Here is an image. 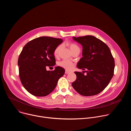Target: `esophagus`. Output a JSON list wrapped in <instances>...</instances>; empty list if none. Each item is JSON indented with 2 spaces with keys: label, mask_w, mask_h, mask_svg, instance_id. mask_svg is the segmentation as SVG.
<instances>
[{
  "label": "esophagus",
  "mask_w": 131,
  "mask_h": 131,
  "mask_svg": "<svg viewBox=\"0 0 131 131\" xmlns=\"http://www.w3.org/2000/svg\"><path fill=\"white\" fill-rule=\"evenodd\" d=\"M70 72L69 71H68V70H65V73L66 74H68V73H70Z\"/></svg>",
  "instance_id": "1"
}]
</instances>
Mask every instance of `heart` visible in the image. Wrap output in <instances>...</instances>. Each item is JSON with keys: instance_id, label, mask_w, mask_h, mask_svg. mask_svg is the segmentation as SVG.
I'll list each match as a JSON object with an SVG mask.
<instances>
[{"instance_id": "b5f03b06", "label": "heart", "mask_w": 131, "mask_h": 131, "mask_svg": "<svg viewBox=\"0 0 131 131\" xmlns=\"http://www.w3.org/2000/svg\"><path fill=\"white\" fill-rule=\"evenodd\" d=\"M67 45L69 48L71 52L75 49L79 48V47H78L77 45H76V44H74L73 43L68 42L67 43ZM61 49H62V46L61 45L58 46L57 48L55 49V50L54 51V55L55 56V57H58L59 53H60V51L61 50ZM59 65L61 67H62V68H64L66 70H71L73 68V67L74 66V64L72 62H71L69 61L64 60V61L61 62L59 63Z\"/></svg>"}]
</instances>
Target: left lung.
Returning <instances> with one entry per match:
<instances>
[{"instance_id":"left-lung-1","label":"left lung","mask_w":131,"mask_h":131,"mask_svg":"<svg viewBox=\"0 0 131 131\" xmlns=\"http://www.w3.org/2000/svg\"><path fill=\"white\" fill-rule=\"evenodd\" d=\"M72 39L82 46V58L77 66L87 71L85 76L74 72L77 78L72 86L81 95H96L106 88L113 77L114 58L109 47L94 36L73 37Z\"/></svg>"}]
</instances>
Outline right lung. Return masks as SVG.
<instances>
[{"label":"right lung","mask_w":131,"mask_h":131,"mask_svg":"<svg viewBox=\"0 0 131 131\" xmlns=\"http://www.w3.org/2000/svg\"><path fill=\"white\" fill-rule=\"evenodd\" d=\"M63 42L62 39L41 37L28 42L18 60L19 76L24 88L36 96H46L54 90L65 69L56 66L53 71L47 66L55 64L54 51Z\"/></svg>","instance_id":"right-lung-1"}]
</instances>
